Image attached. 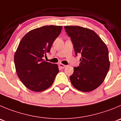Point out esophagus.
<instances>
[{
	"instance_id": "34e87169",
	"label": "esophagus",
	"mask_w": 121,
	"mask_h": 121,
	"mask_svg": "<svg viewBox=\"0 0 121 121\" xmlns=\"http://www.w3.org/2000/svg\"><path fill=\"white\" fill-rule=\"evenodd\" d=\"M59 67L61 69L65 68L66 66V65H64V64H59Z\"/></svg>"
}]
</instances>
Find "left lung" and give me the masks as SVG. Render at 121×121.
Wrapping results in <instances>:
<instances>
[{
  "label": "left lung",
  "instance_id": "obj_1",
  "mask_svg": "<svg viewBox=\"0 0 121 121\" xmlns=\"http://www.w3.org/2000/svg\"><path fill=\"white\" fill-rule=\"evenodd\" d=\"M75 55L81 57L69 77L73 87L83 92L93 91L104 81L110 67L106 45L94 31L79 26H65Z\"/></svg>",
  "mask_w": 121,
  "mask_h": 121
}]
</instances>
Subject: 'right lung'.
Here are the masks:
<instances>
[{"label": "right lung", "instance_id": "right-lung-1", "mask_svg": "<svg viewBox=\"0 0 121 121\" xmlns=\"http://www.w3.org/2000/svg\"><path fill=\"white\" fill-rule=\"evenodd\" d=\"M62 27L43 26L28 32L21 39L14 56L16 71L27 88L42 91L52 85L59 72L57 64L44 61Z\"/></svg>", "mask_w": 121, "mask_h": 121}]
</instances>
